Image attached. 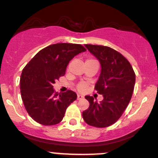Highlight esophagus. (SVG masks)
Here are the masks:
<instances>
[{"instance_id":"34e87169","label":"esophagus","mask_w":158,"mask_h":158,"mask_svg":"<svg viewBox=\"0 0 158 158\" xmlns=\"http://www.w3.org/2000/svg\"><path fill=\"white\" fill-rule=\"evenodd\" d=\"M84 98V96L82 95V94H78L77 95V99L78 100H81V99H83Z\"/></svg>"}]
</instances>
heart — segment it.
Wrapping results in <instances>:
<instances>
[{
	"instance_id": "heart-1",
	"label": "heart",
	"mask_w": 158,
	"mask_h": 158,
	"mask_svg": "<svg viewBox=\"0 0 158 158\" xmlns=\"http://www.w3.org/2000/svg\"><path fill=\"white\" fill-rule=\"evenodd\" d=\"M85 88V84H82V83L79 84V86H78V89H79V90H80V91L84 90Z\"/></svg>"
}]
</instances>
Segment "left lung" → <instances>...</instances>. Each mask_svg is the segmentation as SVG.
Returning <instances> with one entry per match:
<instances>
[{
  "mask_svg": "<svg viewBox=\"0 0 158 158\" xmlns=\"http://www.w3.org/2000/svg\"><path fill=\"white\" fill-rule=\"evenodd\" d=\"M85 46L100 62L101 73L94 89L103 94L104 99L98 103L92 96H85L90 105L82 112V117L92 127H107L117 122L127 107L135 75L129 61L114 49L102 45Z\"/></svg>",
  "mask_w": 158,
  "mask_h": 158,
  "instance_id": "obj_1",
  "label": "left lung"
}]
</instances>
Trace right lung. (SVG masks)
I'll use <instances>...</instances> for the list:
<instances>
[{
	"mask_svg": "<svg viewBox=\"0 0 158 158\" xmlns=\"http://www.w3.org/2000/svg\"><path fill=\"white\" fill-rule=\"evenodd\" d=\"M85 51L81 44H51L41 50L26 64L21 75V97L28 114L35 121L52 126L62 120L66 108L77 94L70 90L56 92L53 84L65 75L69 61Z\"/></svg>",
	"mask_w": 158,
	"mask_h": 158,
	"instance_id": "1",
	"label": "right lung"
}]
</instances>
